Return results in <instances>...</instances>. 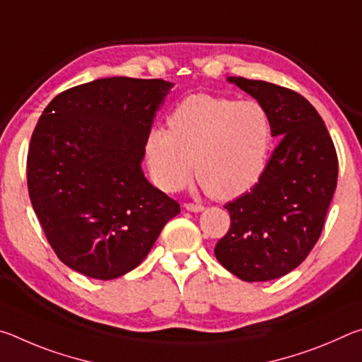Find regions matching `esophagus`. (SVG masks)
Instances as JSON below:
<instances>
[{
	"label": "esophagus",
	"instance_id": "34e87169",
	"mask_svg": "<svg viewBox=\"0 0 362 362\" xmlns=\"http://www.w3.org/2000/svg\"><path fill=\"white\" fill-rule=\"evenodd\" d=\"M185 209L192 211V212H201L204 209V206L198 204V203H185Z\"/></svg>",
	"mask_w": 362,
	"mask_h": 362
}]
</instances>
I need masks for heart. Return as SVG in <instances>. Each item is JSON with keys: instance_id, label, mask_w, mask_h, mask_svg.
Instances as JSON below:
<instances>
[{"instance_id": "obj_1", "label": "heart", "mask_w": 362, "mask_h": 362, "mask_svg": "<svg viewBox=\"0 0 362 362\" xmlns=\"http://www.w3.org/2000/svg\"><path fill=\"white\" fill-rule=\"evenodd\" d=\"M169 129L146 139L153 180L177 192L194 174L214 198L230 199L252 188L267 168L273 122L257 100L192 94L169 116Z\"/></svg>"}]
</instances>
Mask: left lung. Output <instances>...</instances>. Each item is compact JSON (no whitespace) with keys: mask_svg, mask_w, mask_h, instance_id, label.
Masks as SVG:
<instances>
[{"mask_svg":"<svg viewBox=\"0 0 362 362\" xmlns=\"http://www.w3.org/2000/svg\"><path fill=\"white\" fill-rule=\"evenodd\" d=\"M268 110L281 137L259 182L225 204L230 230L217 243V260L243 281L284 276L321 236L337 187L339 158L316 108L303 95L259 79L228 78Z\"/></svg>","mask_w":362,"mask_h":362,"instance_id":"left-lung-1","label":"left lung"}]
</instances>
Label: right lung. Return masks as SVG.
I'll return each instance as SVG.
<instances>
[{"instance_id":"obj_1","label":"right lung","mask_w":362,"mask_h":362,"mask_svg":"<svg viewBox=\"0 0 362 362\" xmlns=\"http://www.w3.org/2000/svg\"><path fill=\"white\" fill-rule=\"evenodd\" d=\"M173 83L102 78L49 102L32 134L28 194L47 243L94 279L129 273L180 204L140 168L153 118Z\"/></svg>"}]
</instances>
